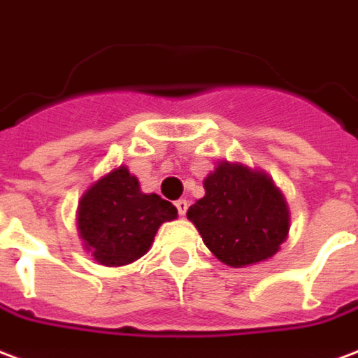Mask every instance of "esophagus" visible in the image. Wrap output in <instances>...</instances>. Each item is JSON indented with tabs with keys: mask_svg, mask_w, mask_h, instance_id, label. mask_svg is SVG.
<instances>
[{
	"mask_svg": "<svg viewBox=\"0 0 358 358\" xmlns=\"http://www.w3.org/2000/svg\"><path fill=\"white\" fill-rule=\"evenodd\" d=\"M176 208H177V211H179V215H185V213H187V210H189V202H187V200H177L176 202Z\"/></svg>",
	"mask_w": 358,
	"mask_h": 358,
	"instance_id": "obj_1",
	"label": "esophagus"
}]
</instances>
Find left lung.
<instances>
[{"label": "left lung", "instance_id": "8db88e82", "mask_svg": "<svg viewBox=\"0 0 358 358\" xmlns=\"http://www.w3.org/2000/svg\"><path fill=\"white\" fill-rule=\"evenodd\" d=\"M206 194L187 211L211 254L229 267L271 259L288 240L289 208L263 169L217 162L204 179Z\"/></svg>", "mask_w": 358, "mask_h": 358}]
</instances>
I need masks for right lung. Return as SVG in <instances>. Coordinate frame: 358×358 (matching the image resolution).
<instances>
[{
	"mask_svg": "<svg viewBox=\"0 0 358 358\" xmlns=\"http://www.w3.org/2000/svg\"><path fill=\"white\" fill-rule=\"evenodd\" d=\"M173 219L176 206L154 192H143L139 179L124 164L91 182L76 211L83 248L104 267L141 259L158 229Z\"/></svg>",
	"mask_w": 358,
	"mask_h": 358,
	"instance_id": "add662e5",
	"label": "right lung"
}]
</instances>
